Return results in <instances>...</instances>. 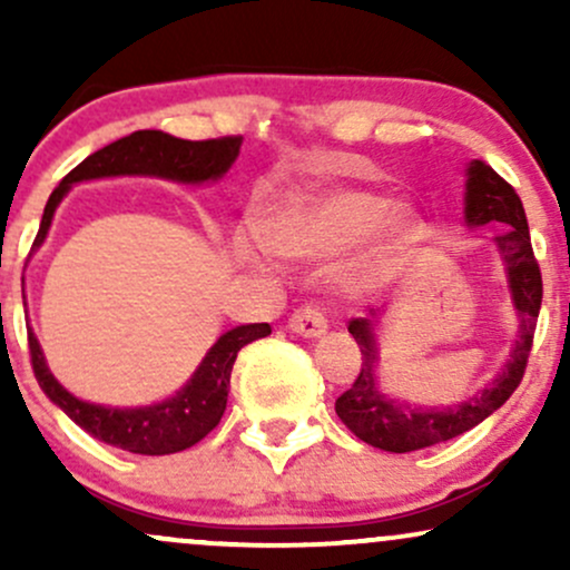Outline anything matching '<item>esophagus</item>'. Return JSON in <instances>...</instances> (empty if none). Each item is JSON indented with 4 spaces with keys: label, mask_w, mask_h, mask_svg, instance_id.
<instances>
[{
    "label": "esophagus",
    "mask_w": 570,
    "mask_h": 570,
    "mask_svg": "<svg viewBox=\"0 0 570 570\" xmlns=\"http://www.w3.org/2000/svg\"><path fill=\"white\" fill-rule=\"evenodd\" d=\"M286 326H289L292 332H297V335H303V337H318V335H324V332H326V316H324V311L318 305L305 303L292 313Z\"/></svg>",
    "instance_id": "1"
}]
</instances>
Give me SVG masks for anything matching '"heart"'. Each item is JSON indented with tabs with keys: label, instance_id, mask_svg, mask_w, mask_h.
<instances>
[{
	"label": "heart",
	"instance_id": "1",
	"mask_svg": "<svg viewBox=\"0 0 570 570\" xmlns=\"http://www.w3.org/2000/svg\"><path fill=\"white\" fill-rule=\"evenodd\" d=\"M263 238L284 257L322 259L351 246L340 267L343 284L370 289L391 281L412 259L417 222L404 208H394L383 193L362 187H337L292 200L263 222ZM240 257L265 263L263 246L238 238Z\"/></svg>",
	"mask_w": 570,
	"mask_h": 570
}]
</instances>
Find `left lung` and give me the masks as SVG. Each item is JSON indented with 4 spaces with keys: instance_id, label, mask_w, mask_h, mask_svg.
I'll use <instances>...</instances> for the list:
<instances>
[{
    "instance_id": "left-lung-1",
    "label": "left lung",
    "mask_w": 570,
    "mask_h": 570,
    "mask_svg": "<svg viewBox=\"0 0 570 570\" xmlns=\"http://www.w3.org/2000/svg\"><path fill=\"white\" fill-rule=\"evenodd\" d=\"M466 222L472 227L490 225V222L503 225L501 233L495 235V246H499L503 263H507L514 307L520 313V337H517L512 358H509L501 375L469 402L444 410L412 407V404L385 399L377 391V351L375 337H372L375 311H370V318H353L348 332L358 343V351H362V370H358L351 389L343 396H337L335 412L358 440L372 444V448L389 450V453H412V450L453 440V436L485 421L488 415H493L514 394L522 375H525L544 284H541L539 263L533 257L531 233H528L525 208H522L520 195L482 160H472V166H469Z\"/></svg>"
}]
</instances>
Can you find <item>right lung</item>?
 <instances>
[{"instance_id": "1", "label": "right lung", "mask_w": 570, "mask_h": 570, "mask_svg": "<svg viewBox=\"0 0 570 570\" xmlns=\"http://www.w3.org/2000/svg\"><path fill=\"white\" fill-rule=\"evenodd\" d=\"M240 141H244V136L187 141L163 134V130H136V134L126 136V139L107 144L98 153L88 155L80 166L71 168L61 179V185L53 189V195L48 198V206H45L42 225H39L35 246L45 240L50 222H53L56 206L67 195V189L77 185V181L122 174L163 176V179L176 181L219 179L233 166L235 158H238ZM267 335H271V324H246L225 332L214 343V348L206 353V358H203L193 381L179 394L168 399V402L155 404V407L141 410L98 407V404L80 402L77 396H71L50 375L35 332H29V356L39 389L50 396V402H56L58 407L67 412L77 426L88 431L90 436L112 444V448L128 450V453L168 455L193 448L208 431L217 429V423L222 421L227 407V391H230V372L235 356H238V351L244 345Z\"/></svg>"}]
</instances>
